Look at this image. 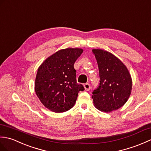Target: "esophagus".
<instances>
[{"label":"esophagus","mask_w":151,"mask_h":151,"mask_svg":"<svg viewBox=\"0 0 151 151\" xmlns=\"http://www.w3.org/2000/svg\"><path fill=\"white\" fill-rule=\"evenodd\" d=\"M84 87H85V89L87 90V91H88V90L90 89V85L88 84V83H86V84H85Z\"/></svg>","instance_id":"esophagus-1"}]
</instances>
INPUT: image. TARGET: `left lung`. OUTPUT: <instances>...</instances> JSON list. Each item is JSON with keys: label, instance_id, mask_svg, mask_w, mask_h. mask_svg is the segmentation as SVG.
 I'll return each instance as SVG.
<instances>
[{"label": "left lung", "instance_id": "1", "mask_svg": "<svg viewBox=\"0 0 151 151\" xmlns=\"http://www.w3.org/2000/svg\"><path fill=\"white\" fill-rule=\"evenodd\" d=\"M98 65L99 85L92 92L93 103L101 112H110L123 106L132 90V78L127 66L109 52L93 49Z\"/></svg>", "mask_w": 151, "mask_h": 151}]
</instances>
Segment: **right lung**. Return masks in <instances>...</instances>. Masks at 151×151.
I'll use <instances>...</instances> for the list:
<instances>
[{
	"label": "right lung",
	"instance_id": "1",
	"mask_svg": "<svg viewBox=\"0 0 151 151\" xmlns=\"http://www.w3.org/2000/svg\"><path fill=\"white\" fill-rule=\"evenodd\" d=\"M83 50H60L39 66L35 81V91L41 102L52 112L67 111L74 106L79 91L84 86L76 81L73 65Z\"/></svg>",
	"mask_w": 151,
	"mask_h": 151
}]
</instances>
